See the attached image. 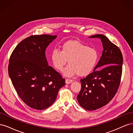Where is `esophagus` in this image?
<instances>
[{"label": "esophagus", "instance_id": "1", "mask_svg": "<svg viewBox=\"0 0 133 133\" xmlns=\"http://www.w3.org/2000/svg\"><path fill=\"white\" fill-rule=\"evenodd\" d=\"M72 82H73V80H71L70 79H66L65 80L66 84H70V83H71Z\"/></svg>", "mask_w": 133, "mask_h": 133}]
</instances>
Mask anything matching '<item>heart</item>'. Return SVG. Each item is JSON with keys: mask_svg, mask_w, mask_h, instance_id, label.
<instances>
[{"mask_svg": "<svg viewBox=\"0 0 133 133\" xmlns=\"http://www.w3.org/2000/svg\"><path fill=\"white\" fill-rule=\"evenodd\" d=\"M99 55L94 48H90L78 41L64 43L61 50L54 49L51 52V60L54 67L62 71L68 60L69 64L64 71L66 76L76 74L86 76L93 71L97 64Z\"/></svg>", "mask_w": 133, "mask_h": 133, "instance_id": "b5f03b06", "label": "heart"}]
</instances>
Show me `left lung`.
Segmentation results:
<instances>
[{
  "label": "left lung",
  "instance_id": "8db88e82",
  "mask_svg": "<svg viewBox=\"0 0 133 133\" xmlns=\"http://www.w3.org/2000/svg\"><path fill=\"white\" fill-rule=\"evenodd\" d=\"M89 38H100L103 51L92 73L80 79L82 88L77 96L80 105L87 110L104 107L113 98L122 74L123 58L119 48L103 34Z\"/></svg>",
  "mask_w": 133,
  "mask_h": 133
}]
</instances>
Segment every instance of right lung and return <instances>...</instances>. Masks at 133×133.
Wrapping results in <instances>:
<instances>
[{
    "label": "right lung",
    "instance_id": "1",
    "mask_svg": "<svg viewBox=\"0 0 133 133\" xmlns=\"http://www.w3.org/2000/svg\"><path fill=\"white\" fill-rule=\"evenodd\" d=\"M57 35H34L24 39L10 57L8 73L19 97L36 110L49 107L65 80L49 66L45 50Z\"/></svg>",
    "mask_w": 133,
    "mask_h": 133
}]
</instances>
